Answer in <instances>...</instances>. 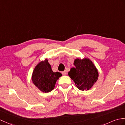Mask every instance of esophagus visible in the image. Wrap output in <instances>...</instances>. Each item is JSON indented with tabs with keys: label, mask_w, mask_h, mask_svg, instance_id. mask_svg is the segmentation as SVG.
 <instances>
[{
	"label": "esophagus",
	"mask_w": 125,
	"mask_h": 125,
	"mask_svg": "<svg viewBox=\"0 0 125 125\" xmlns=\"http://www.w3.org/2000/svg\"><path fill=\"white\" fill-rule=\"evenodd\" d=\"M62 74H63V75H64H64H65L66 74V72L64 71H62Z\"/></svg>",
	"instance_id": "obj_1"
}]
</instances>
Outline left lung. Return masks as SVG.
<instances>
[{
    "label": "left lung",
    "mask_w": 125,
    "mask_h": 125,
    "mask_svg": "<svg viewBox=\"0 0 125 125\" xmlns=\"http://www.w3.org/2000/svg\"><path fill=\"white\" fill-rule=\"evenodd\" d=\"M74 68L69 72V77L73 80L77 88L81 91L89 90L96 82L98 77L97 70L88 59L74 60Z\"/></svg>",
    "instance_id": "1"
}]
</instances>
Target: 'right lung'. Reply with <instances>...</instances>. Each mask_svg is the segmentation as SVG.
Segmentation results:
<instances>
[{"label": "right lung", "mask_w": 125, "mask_h": 125, "mask_svg": "<svg viewBox=\"0 0 125 125\" xmlns=\"http://www.w3.org/2000/svg\"><path fill=\"white\" fill-rule=\"evenodd\" d=\"M62 76L59 72H54L48 60L42 61L34 68L32 80L39 89L44 93L51 92L54 88L57 80Z\"/></svg>", "instance_id": "add662e5"}]
</instances>
